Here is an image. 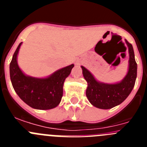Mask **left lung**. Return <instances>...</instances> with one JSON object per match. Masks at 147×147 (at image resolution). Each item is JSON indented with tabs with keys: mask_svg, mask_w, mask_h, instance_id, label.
Returning <instances> with one entry per match:
<instances>
[{
	"mask_svg": "<svg viewBox=\"0 0 147 147\" xmlns=\"http://www.w3.org/2000/svg\"><path fill=\"white\" fill-rule=\"evenodd\" d=\"M125 42L129 51V65L127 75L121 81L113 84L102 82L84 66H81L83 76L88 82L86 96L90 103L97 108L107 110L120 105L134 88L137 77V63L132 45L127 40Z\"/></svg>",
	"mask_w": 147,
	"mask_h": 147,
	"instance_id": "left-lung-1",
	"label": "left lung"
}]
</instances>
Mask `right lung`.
Here are the masks:
<instances>
[{"instance_id":"add662e5","label":"right lung","mask_w":147,"mask_h":147,"mask_svg":"<svg viewBox=\"0 0 147 147\" xmlns=\"http://www.w3.org/2000/svg\"><path fill=\"white\" fill-rule=\"evenodd\" d=\"M19 44L9 65V74L15 91L26 105L37 110H50L57 107L63 94V85L74 65L57 70L45 78L28 76L18 64Z\"/></svg>"}]
</instances>
